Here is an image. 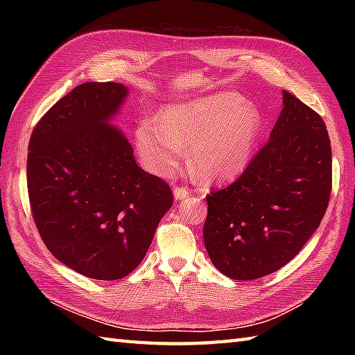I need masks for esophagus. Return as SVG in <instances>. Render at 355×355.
<instances>
[{"label":"esophagus","mask_w":355,"mask_h":355,"mask_svg":"<svg viewBox=\"0 0 355 355\" xmlns=\"http://www.w3.org/2000/svg\"><path fill=\"white\" fill-rule=\"evenodd\" d=\"M186 197H189V189H186V187H175L173 189V198L177 201L184 200Z\"/></svg>","instance_id":"esophagus-1"}]
</instances>
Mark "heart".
<instances>
[{
  "label": "heart",
  "instance_id": "b5f03b06",
  "mask_svg": "<svg viewBox=\"0 0 355 355\" xmlns=\"http://www.w3.org/2000/svg\"><path fill=\"white\" fill-rule=\"evenodd\" d=\"M261 112L236 93H216L173 103L162 119L143 117L135 130L146 169L168 178L191 146V168L209 183L225 182L245 169L261 131Z\"/></svg>",
  "mask_w": 355,
  "mask_h": 355
}]
</instances>
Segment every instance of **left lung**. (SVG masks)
I'll return each mask as SVG.
<instances>
[{"instance_id":"1","label":"left lung","mask_w":355,"mask_h":355,"mask_svg":"<svg viewBox=\"0 0 355 355\" xmlns=\"http://www.w3.org/2000/svg\"><path fill=\"white\" fill-rule=\"evenodd\" d=\"M270 139L235 183L207 195L202 238L214 266L252 281L296 256L327 212L333 160L322 117L282 92Z\"/></svg>"}]
</instances>
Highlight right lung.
I'll return each mask as SVG.
<instances>
[{"mask_svg": "<svg viewBox=\"0 0 355 355\" xmlns=\"http://www.w3.org/2000/svg\"><path fill=\"white\" fill-rule=\"evenodd\" d=\"M130 89L85 82L53 105L32 132L27 187L33 220L50 253L97 281L139 267L172 206L171 187L135 163L111 123Z\"/></svg>", "mask_w": 355, "mask_h": 355, "instance_id": "1", "label": "right lung"}]
</instances>
